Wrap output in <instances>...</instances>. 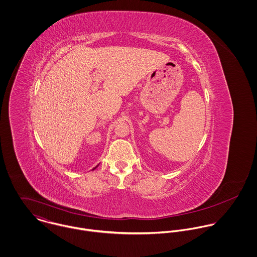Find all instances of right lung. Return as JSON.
I'll list each match as a JSON object with an SVG mask.
<instances>
[{"instance_id": "obj_1", "label": "right lung", "mask_w": 257, "mask_h": 257, "mask_svg": "<svg viewBox=\"0 0 257 257\" xmlns=\"http://www.w3.org/2000/svg\"><path fill=\"white\" fill-rule=\"evenodd\" d=\"M97 167H98V165H97V166H96V167H95V168H93V170H94V169H96V168H97Z\"/></svg>"}]
</instances>
